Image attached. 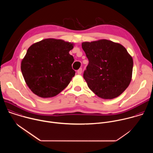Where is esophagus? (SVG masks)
Wrapping results in <instances>:
<instances>
[{
	"instance_id": "obj_1",
	"label": "esophagus",
	"mask_w": 153,
	"mask_h": 153,
	"mask_svg": "<svg viewBox=\"0 0 153 153\" xmlns=\"http://www.w3.org/2000/svg\"><path fill=\"white\" fill-rule=\"evenodd\" d=\"M82 68H80L77 70V74H79V75H80L82 74Z\"/></svg>"
}]
</instances>
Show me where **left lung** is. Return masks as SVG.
Segmentation results:
<instances>
[{
  "instance_id": "left-lung-1",
  "label": "left lung",
  "mask_w": 153,
  "mask_h": 153,
  "mask_svg": "<svg viewBox=\"0 0 153 153\" xmlns=\"http://www.w3.org/2000/svg\"><path fill=\"white\" fill-rule=\"evenodd\" d=\"M82 47L89 61L83 78L90 89L104 99L120 96L132 78L133 60L126 48L106 39L85 42Z\"/></svg>"
}]
</instances>
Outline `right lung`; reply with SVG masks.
I'll return each instance as SVG.
<instances>
[{
    "instance_id": "add662e5",
    "label": "right lung",
    "mask_w": 153,
    "mask_h": 153,
    "mask_svg": "<svg viewBox=\"0 0 153 153\" xmlns=\"http://www.w3.org/2000/svg\"><path fill=\"white\" fill-rule=\"evenodd\" d=\"M73 43L46 39L33 44L21 62L25 81L36 95L56 96L68 85L75 75L71 65L74 59L69 51Z\"/></svg>"
}]
</instances>
